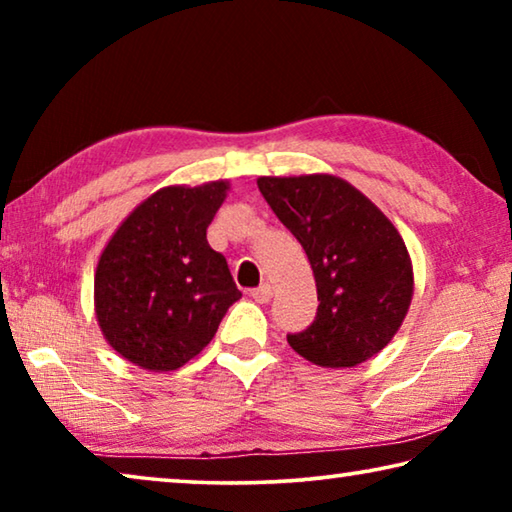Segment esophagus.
I'll return each mask as SVG.
<instances>
[{
    "mask_svg": "<svg viewBox=\"0 0 512 512\" xmlns=\"http://www.w3.org/2000/svg\"><path fill=\"white\" fill-rule=\"evenodd\" d=\"M271 284L268 282H264V284H259L257 289H250V296H253V300L255 302H259V305H264V302H268L271 300Z\"/></svg>",
    "mask_w": 512,
    "mask_h": 512,
    "instance_id": "obj_1",
    "label": "esophagus"
}]
</instances>
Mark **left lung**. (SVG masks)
Returning a JSON list of instances; mask_svg holds the SVG:
<instances>
[{
  "label": "left lung",
  "mask_w": 512,
  "mask_h": 512,
  "mask_svg": "<svg viewBox=\"0 0 512 512\" xmlns=\"http://www.w3.org/2000/svg\"><path fill=\"white\" fill-rule=\"evenodd\" d=\"M314 271L318 311L287 341L323 368L359 366L391 343L409 311L413 266L395 225L357 187L329 173L257 178Z\"/></svg>",
  "instance_id": "left-lung-1"
}]
</instances>
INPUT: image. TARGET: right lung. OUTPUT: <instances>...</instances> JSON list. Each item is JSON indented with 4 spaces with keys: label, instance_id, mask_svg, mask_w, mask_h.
<instances>
[{
    "label": "right lung",
    "instance_id": "obj_1",
    "mask_svg": "<svg viewBox=\"0 0 512 512\" xmlns=\"http://www.w3.org/2000/svg\"><path fill=\"white\" fill-rule=\"evenodd\" d=\"M230 185H171L151 194L110 237L94 273V311L110 348L151 372L185 366L241 298L207 225Z\"/></svg>",
    "mask_w": 512,
    "mask_h": 512
}]
</instances>
